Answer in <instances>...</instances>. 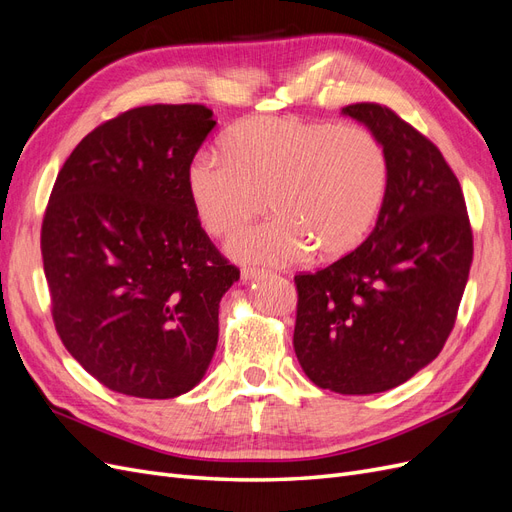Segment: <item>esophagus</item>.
I'll list each match as a JSON object with an SVG mask.
<instances>
[{
    "instance_id": "1",
    "label": "esophagus",
    "mask_w": 512,
    "mask_h": 512,
    "mask_svg": "<svg viewBox=\"0 0 512 512\" xmlns=\"http://www.w3.org/2000/svg\"><path fill=\"white\" fill-rule=\"evenodd\" d=\"M271 271H267V269H258V267H243L241 269V280H258V277H265V275H269Z\"/></svg>"
}]
</instances>
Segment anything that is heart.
<instances>
[{
  "label": "heart",
  "mask_w": 512,
  "mask_h": 512,
  "mask_svg": "<svg viewBox=\"0 0 512 512\" xmlns=\"http://www.w3.org/2000/svg\"><path fill=\"white\" fill-rule=\"evenodd\" d=\"M222 151L196 153L185 183L200 224L218 239L269 205L275 218L232 243L241 260L288 265L309 250L342 258L367 239L389 192L384 145L354 123L250 117L228 128Z\"/></svg>",
  "instance_id": "heart-1"
}]
</instances>
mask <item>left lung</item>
I'll list each match as a JSON object with an SVG mask.
<instances>
[{"instance_id": "8db88e82", "label": "left lung", "mask_w": 512, "mask_h": 512, "mask_svg": "<svg viewBox=\"0 0 512 512\" xmlns=\"http://www.w3.org/2000/svg\"><path fill=\"white\" fill-rule=\"evenodd\" d=\"M389 156V192L376 228L354 252L294 275V352L320 389L371 395L429 365L451 335L472 267L461 185L425 134L389 106L359 102Z\"/></svg>"}]
</instances>
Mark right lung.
<instances>
[{"mask_svg": "<svg viewBox=\"0 0 512 512\" xmlns=\"http://www.w3.org/2000/svg\"><path fill=\"white\" fill-rule=\"evenodd\" d=\"M213 126L203 104L130 108L91 130L55 179L40 232L53 322L115 393H188L218 346L239 269L200 226L185 183Z\"/></svg>", "mask_w": 512, "mask_h": 512, "instance_id": "obj_1", "label": "right lung"}]
</instances>
